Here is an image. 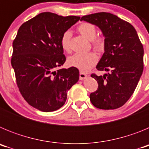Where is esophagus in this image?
Segmentation results:
<instances>
[{
	"label": "esophagus",
	"mask_w": 149,
	"mask_h": 149,
	"mask_svg": "<svg viewBox=\"0 0 149 149\" xmlns=\"http://www.w3.org/2000/svg\"><path fill=\"white\" fill-rule=\"evenodd\" d=\"M87 77V75L86 74L83 73V72H80V80L83 81V80H85V79Z\"/></svg>",
	"instance_id": "1"
}]
</instances>
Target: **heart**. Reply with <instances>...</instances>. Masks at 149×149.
<instances>
[{
    "label": "heart",
    "mask_w": 149,
    "mask_h": 149,
    "mask_svg": "<svg viewBox=\"0 0 149 149\" xmlns=\"http://www.w3.org/2000/svg\"><path fill=\"white\" fill-rule=\"evenodd\" d=\"M78 31L83 36L92 40L93 45L95 49L101 51L104 48V42L103 38L95 37L96 34V28L93 24L84 22L78 27ZM72 37V33L70 30H67L62 35L60 39V44L62 48L65 51H70V40ZM98 61V56L93 52L81 54L76 53L71 56L68 60V64L73 67L78 68L82 72H87L93 68Z\"/></svg>",
    "instance_id": "heart-1"
}]
</instances>
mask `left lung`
Instances as JSON below:
<instances>
[{
	"label": "left lung",
	"mask_w": 149,
	"mask_h": 149,
	"mask_svg": "<svg viewBox=\"0 0 149 149\" xmlns=\"http://www.w3.org/2000/svg\"><path fill=\"white\" fill-rule=\"evenodd\" d=\"M81 21L101 30L104 52L96 68L109 72L104 75H91L98 84V89L89 95L91 102L103 110L119 108L131 98L143 74V45L131 24L111 13L84 15Z\"/></svg>",
	"instance_id": "left-lung-1"
}]
</instances>
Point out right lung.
Wrapping results in <instances>:
<instances>
[{
	"mask_svg": "<svg viewBox=\"0 0 149 149\" xmlns=\"http://www.w3.org/2000/svg\"><path fill=\"white\" fill-rule=\"evenodd\" d=\"M79 20V16L42 13L18 29L11 64L21 94L34 108L43 112L60 109L68 91L78 81L77 68H59L65 62L62 35Z\"/></svg>",
	"mask_w": 149,
	"mask_h": 149,
	"instance_id": "add662e5",
	"label": "right lung"
}]
</instances>
